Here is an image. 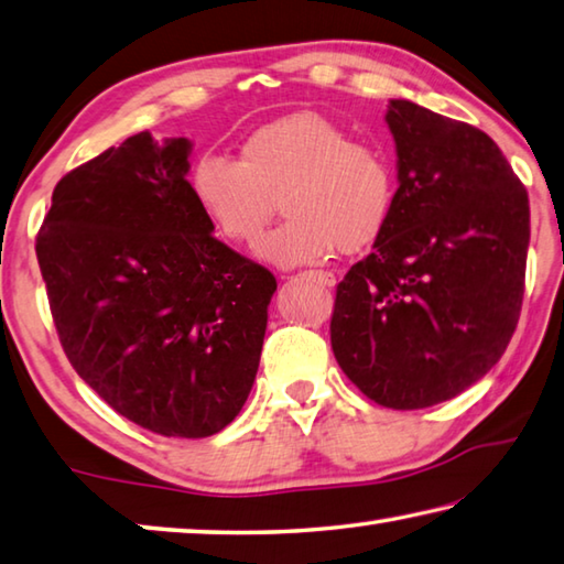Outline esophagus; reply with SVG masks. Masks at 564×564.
Segmentation results:
<instances>
[{
  "label": "esophagus",
  "mask_w": 564,
  "mask_h": 564,
  "mask_svg": "<svg viewBox=\"0 0 564 564\" xmlns=\"http://www.w3.org/2000/svg\"><path fill=\"white\" fill-rule=\"evenodd\" d=\"M314 280H317L319 284H324V288H334V284H337V276H334L332 272H327V270H314V272H310Z\"/></svg>",
  "instance_id": "esophagus-1"
}]
</instances>
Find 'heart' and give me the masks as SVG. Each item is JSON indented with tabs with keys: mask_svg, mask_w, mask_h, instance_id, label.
I'll use <instances>...</instances> for the list:
<instances>
[{
	"mask_svg": "<svg viewBox=\"0 0 564 564\" xmlns=\"http://www.w3.org/2000/svg\"><path fill=\"white\" fill-rule=\"evenodd\" d=\"M187 187L215 235L235 247L257 242L280 197L288 220L260 245L262 260L276 267L367 250L387 230L397 203L387 151L351 141L347 128L317 111L257 128L240 143L237 161L197 155Z\"/></svg>",
	"mask_w": 564,
	"mask_h": 564,
	"instance_id": "obj_1",
	"label": "heart"
}]
</instances>
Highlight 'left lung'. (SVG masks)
Returning <instances> with one entry per match:
<instances>
[{"label": "left lung", "instance_id": "obj_1", "mask_svg": "<svg viewBox=\"0 0 564 564\" xmlns=\"http://www.w3.org/2000/svg\"><path fill=\"white\" fill-rule=\"evenodd\" d=\"M399 191L387 230L337 284L332 349L379 406L448 401L496 367L518 327L525 185L480 128L393 98Z\"/></svg>", "mask_w": 564, "mask_h": 564}]
</instances>
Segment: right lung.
Returning a JSON list of instances; mask_svg holds the SVG:
<instances>
[{"label":"right lung","instance_id":"add662e5","mask_svg":"<svg viewBox=\"0 0 564 564\" xmlns=\"http://www.w3.org/2000/svg\"><path fill=\"white\" fill-rule=\"evenodd\" d=\"M187 138L135 133L56 183L36 235L68 361L108 406L167 438H207L254 383L276 290L215 240L187 187Z\"/></svg>","mask_w":564,"mask_h":564}]
</instances>
